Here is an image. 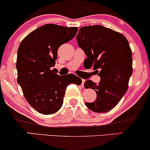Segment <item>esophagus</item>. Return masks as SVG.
<instances>
[{
  "instance_id": "1",
  "label": "esophagus",
  "mask_w": 150,
  "mask_h": 150,
  "mask_svg": "<svg viewBox=\"0 0 150 150\" xmlns=\"http://www.w3.org/2000/svg\"><path fill=\"white\" fill-rule=\"evenodd\" d=\"M84 83H85V80H84V79H82V81H81V87H82V88H83V87H84Z\"/></svg>"
}]
</instances>
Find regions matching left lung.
I'll list each match as a JSON object with an SVG mask.
<instances>
[{"mask_svg": "<svg viewBox=\"0 0 150 150\" xmlns=\"http://www.w3.org/2000/svg\"><path fill=\"white\" fill-rule=\"evenodd\" d=\"M78 45L88 58L90 68L100 77L98 84L92 80L84 83L85 88L95 90L96 100L85 104L96 113L114 108L128 88L132 73V51L122 34L100 25L82 27L77 35Z\"/></svg>", "mask_w": 150, "mask_h": 150, "instance_id": "8db88e82", "label": "left lung"}]
</instances>
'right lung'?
Returning <instances> with one entry per match:
<instances>
[{
    "label": "right lung",
    "mask_w": 150,
    "mask_h": 150,
    "mask_svg": "<svg viewBox=\"0 0 150 150\" xmlns=\"http://www.w3.org/2000/svg\"><path fill=\"white\" fill-rule=\"evenodd\" d=\"M77 30V27L47 24L28 34L20 44L17 81L27 102L40 113H56L63 104L67 86L81 83L77 76L58 75L52 69L58 48L73 39Z\"/></svg>",
    "instance_id": "right-lung-1"
}]
</instances>
